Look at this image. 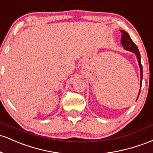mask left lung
<instances>
[{
    "label": "left lung",
    "instance_id": "1",
    "mask_svg": "<svg viewBox=\"0 0 153 153\" xmlns=\"http://www.w3.org/2000/svg\"><path fill=\"white\" fill-rule=\"evenodd\" d=\"M122 33V38H121V44L122 46L124 47L126 50H128V51H130L131 52H134V53L137 56V60H138V62L139 65V67H140V72H141V86H142V63H141V57H140V53H139V49L137 48V45L134 43L133 41L131 40V38H130L129 35L126 33V31H123V30H121ZM141 86H140V90H141ZM140 90H139V95L140 94ZM137 97V99H138Z\"/></svg>",
    "mask_w": 153,
    "mask_h": 153
}]
</instances>
